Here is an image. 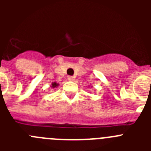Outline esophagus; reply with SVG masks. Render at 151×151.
Returning a JSON list of instances; mask_svg holds the SVG:
<instances>
[{
	"label": "esophagus",
	"mask_w": 151,
	"mask_h": 151,
	"mask_svg": "<svg viewBox=\"0 0 151 151\" xmlns=\"http://www.w3.org/2000/svg\"><path fill=\"white\" fill-rule=\"evenodd\" d=\"M68 79H69V81H74V77L69 76H68Z\"/></svg>",
	"instance_id": "obj_1"
}]
</instances>
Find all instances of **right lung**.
<instances>
[{
  "label": "right lung",
  "mask_w": 151,
  "mask_h": 151,
  "mask_svg": "<svg viewBox=\"0 0 151 151\" xmlns=\"http://www.w3.org/2000/svg\"><path fill=\"white\" fill-rule=\"evenodd\" d=\"M51 86H50V87L51 88H57V86H58V85H59V84H57V82H53V83L51 84Z\"/></svg>",
  "instance_id": "right-lung-1"
}]
</instances>
